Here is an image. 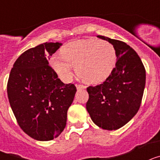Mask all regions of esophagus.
Segmentation results:
<instances>
[{
    "label": "esophagus",
    "mask_w": 160,
    "mask_h": 160,
    "mask_svg": "<svg viewBox=\"0 0 160 160\" xmlns=\"http://www.w3.org/2000/svg\"><path fill=\"white\" fill-rule=\"evenodd\" d=\"M76 87H77V89H85L86 88V86L82 84H77L76 85Z\"/></svg>",
    "instance_id": "obj_1"
}]
</instances>
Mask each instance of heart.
<instances>
[{"label":"heart","mask_w":160,"mask_h":160,"mask_svg":"<svg viewBox=\"0 0 160 160\" xmlns=\"http://www.w3.org/2000/svg\"><path fill=\"white\" fill-rule=\"evenodd\" d=\"M61 55H53L50 63L63 81L73 75V66L84 81L99 83L108 78L117 62V52L113 44L96 38L74 41L61 49Z\"/></svg>","instance_id":"heart-1"}]
</instances>
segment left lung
Instances as JSON below:
<instances>
[{
  "mask_svg": "<svg viewBox=\"0 0 160 160\" xmlns=\"http://www.w3.org/2000/svg\"><path fill=\"white\" fill-rule=\"evenodd\" d=\"M113 44L117 62L103 83L88 87L87 110L93 122L104 130H118L135 116L140 107L146 70L138 53L122 41L98 35Z\"/></svg>",
  "mask_w": 160,
  "mask_h": 160,
  "instance_id": "left-lung-1",
  "label": "left lung"
}]
</instances>
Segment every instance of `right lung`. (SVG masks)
Masks as SVG:
<instances>
[{
    "label": "right lung",
    "instance_id": "1",
    "mask_svg": "<svg viewBox=\"0 0 160 160\" xmlns=\"http://www.w3.org/2000/svg\"><path fill=\"white\" fill-rule=\"evenodd\" d=\"M61 46L46 42L25 51L8 78L7 93L17 122L36 140H52L62 132L77 91L73 84L61 81L49 66V58Z\"/></svg>",
    "mask_w": 160,
    "mask_h": 160
}]
</instances>
